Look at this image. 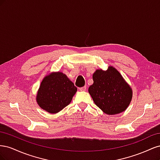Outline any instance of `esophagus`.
Masks as SVG:
<instances>
[{"instance_id":"34e87169","label":"esophagus","mask_w":160,"mask_h":160,"mask_svg":"<svg viewBox=\"0 0 160 160\" xmlns=\"http://www.w3.org/2000/svg\"><path fill=\"white\" fill-rule=\"evenodd\" d=\"M86 88H87V87L84 86V87H82V88H79V90L81 91H86Z\"/></svg>"}]
</instances>
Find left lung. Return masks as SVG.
Wrapping results in <instances>:
<instances>
[{
  "mask_svg": "<svg viewBox=\"0 0 160 160\" xmlns=\"http://www.w3.org/2000/svg\"><path fill=\"white\" fill-rule=\"evenodd\" d=\"M93 80L89 93L105 113L115 115L128 108L132 99V89L117 69L109 66L106 71L96 70Z\"/></svg>",
  "mask_w": 160,
  "mask_h": 160,
  "instance_id": "1",
  "label": "left lung"
}]
</instances>
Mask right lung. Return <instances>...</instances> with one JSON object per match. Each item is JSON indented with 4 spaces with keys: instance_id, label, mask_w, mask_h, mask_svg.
I'll use <instances>...</instances> for the list:
<instances>
[{
    "instance_id": "right-lung-1",
    "label": "right lung",
    "mask_w": 160,
    "mask_h": 160,
    "mask_svg": "<svg viewBox=\"0 0 160 160\" xmlns=\"http://www.w3.org/2000/svg\"><path fill=\"white\" fill-rule=\"evenodd\" d=\"M77 91L65 74L51 72L41 82L37 95V103L47 112L57 113L71 103Z\"/></svg>"
}]
</instances>
